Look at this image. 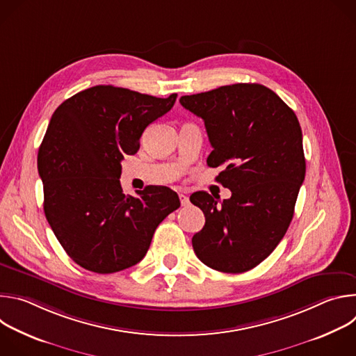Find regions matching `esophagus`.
<instances>
[{"label": "esophagus", "instance_id": "1", "mask_svg": "<svg viewBox=\"0 0 356 356\" xmlns=\"http://www.w3.org/2000/svg\"><path fill=\"white\" fill-rule=\"evenodd\" d=\"M179 198H180V204L184 207V206H188V202H190V200H188V197L186 195V194H179Z\"/></svg>", "mask_w": 356, "mask_h": 356}]
</instances>
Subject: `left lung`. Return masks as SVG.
<instances>
[{"label":"left lung","instance_id":"8db88e82","mask_svg":"<svg viewBox=\"0 0 356 356\" xmlns=\"http://www.w3.org/2000/svg\"><path fill=\"white\" fill-rule=\"evenodd\" d=\"M180 104L202 118L213 152L211 168L232 193L220 202L207 191L190 197L206 224L191 242L211 269L242 273L265 261L284 236L306 176L302 134L294 111L257 83L222 86L183 95Z\"/></svg>","mask_w":356,"mask_h":356}]
</instances>
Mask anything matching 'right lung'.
<instances>
[{"mask_svg": "<svg viewBox=\"0 0 356 356\" xmlns=\"http://www.w3.org/2000/svg\"><path fill=\"white\" fill-rule=\"evenodd\" d=\"M168 98L94 86L56 108L38 152L46 220L67 255L95 273L140 262L158 225L180 207L169 187L125 195L124 155H134L145 128L172 110Z\"/></svg>", "mask_w": 356, "mask_h": 356, "instance_id": "add662e5", "label": "right lung"}]
</instances>
